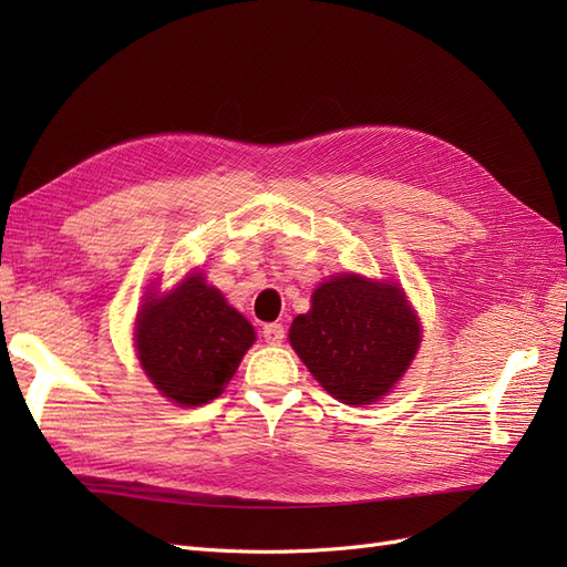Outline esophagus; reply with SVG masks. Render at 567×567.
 Returning <instances> with one entry per match:
<instances>
[{"instance_id":"esophagus-1","label":"esophagus","mask_w":567,"mask_h":567,"mask_svg":"<svg viewBox=\"0 0 567 567\" xmlns=\"http://www.w3.org/2000/svg\"><path fill=\"white\" fill-rule=\"evenodd\" d=\"M262 338H265L267 346H281L284 338H286L284 326H281V323H265V329H262Z\"/></svg>"}]
</instances>
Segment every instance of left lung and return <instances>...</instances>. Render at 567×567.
<instances>
[{"instance_id":"8db88e82","label":"left lung","mask_w":567,"mask_h":567,"mask_svg":"<svg viewBox=\"0 0 567 567\" xmlns=\"http://www.w3.org/2000/svg\"><path fill=\"white\" fill-rule=\"evenodd\" d=\"M288 340L326 392L359 406L383 400L406 373L421 323L398 284L338 274L315 288Z\"/></svg>"}]
</instances>
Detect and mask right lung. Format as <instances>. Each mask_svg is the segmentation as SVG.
I'll list each match as a JSON object with an SVG mask.
<instances>
[{
    "label": "right lung",
    "mask_w": 567,
    "mask_h": 567,
    "mask_svg": "<svg viewBox=\"0 0 567 567\" xmlns=\"http://www.w3.org/2000/svg\"><path fill=\"white\" fill-rule=\"evenodd\" d=\"M134 331L144 373L179 406L219 398L255 342L250 321L200 271L163 296L148 293Z\"/></svg>",
    "instance_id": "add662e5"
}]
</instances>
